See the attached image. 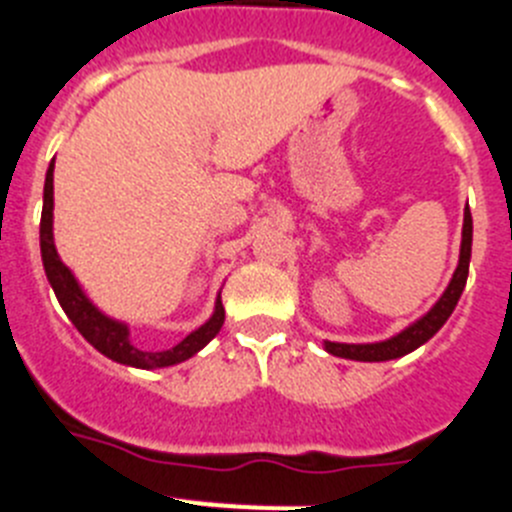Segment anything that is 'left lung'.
<instances>
[{
    "label": "left lung",
    "mask_w": 512,
    "mask_h": 512,
    "mask_svg": "<svg viewBox=\"0 0 512 512\" xmlns=\"http://www.w3.org/2000/svg\"><path fill=\"white\" fill-rule=\"evenodd\" d=\"M469 257H472V214H469V206L464 209V224H462V247H459V265L451 275L449 285L441 293L439 301L423 313L421 319L413 321L411 326H405L400 334L390 336V339H382V342L372 344H342V342H324V349L334 357L342 359H354V362H388V359H398L403 354H411L413 349H418L421 344H426L441 326L446 324V319L451 316V311L457 308L459 296H462L464 285H467L469 275Z\"/></svg>",
    "instance_id": "8db88e82"
}]
</instances>
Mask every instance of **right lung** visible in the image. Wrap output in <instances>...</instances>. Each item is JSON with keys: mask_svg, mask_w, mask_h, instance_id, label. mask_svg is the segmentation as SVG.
Instances as JSON below:
<instances>
[{"mask_svg": "<svg viewBox=\"0 0 512 512\" xmlns=\"http://www.w3.org/2000/svg\"><path fill=\"white\" fill-rule=\"evenodd\" d=\"M53 168L55 160L50 163L48 173H45V188H43V216H40V252H43V267L45 275H48V283L53 288L55 298L63 306L68 319L73 321L81 336L94 349H99L104 357L114 359L119 365L140 367V370H155V367H170L178 365V362H186L193 354L201 352L206 344L219 334L224 324V306L222 296H216L214 313L209 316L206 324H201L199 329L191 331V334L178 342L176 347L163 349V352H142L132 344L130 339V326L124 321L112 319L107 313H101L94 303L89 301L81 285H78L76 275L63 265V260L58 257L53 242Z\"/></svg>", "mask_w": 512, "mask_h": 512, "instance_id": "add662e5", "label": "right lung"}]
</instances>
